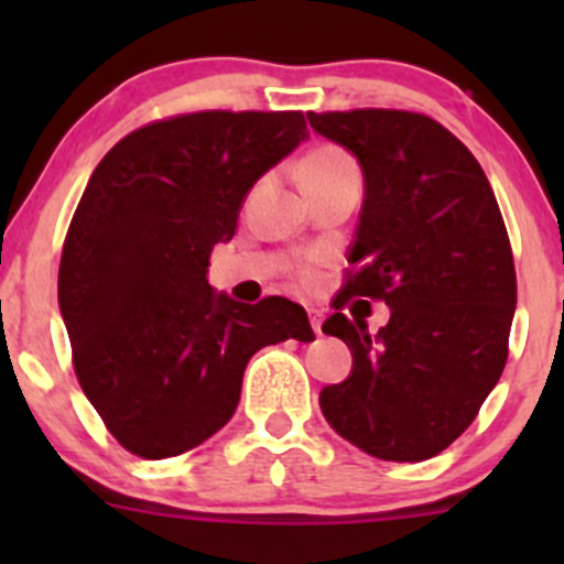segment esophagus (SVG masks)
<instances>
[{
  "label": "esophagus",
  "instance_id": "1",
  "mask_svg": "<svg viewBox=\"0 0 564 564\" xmlns=\"http://www.w3.org/2000/svg\"><path fill=\"white\" fill-rule=\"evenodd\" d=\"M308 316H311V327H314V333L316 335H322V311H316V308H308Z\"/></svg>",
  "mask_w": 564,
  "mask_h": 564
}]
</instances>
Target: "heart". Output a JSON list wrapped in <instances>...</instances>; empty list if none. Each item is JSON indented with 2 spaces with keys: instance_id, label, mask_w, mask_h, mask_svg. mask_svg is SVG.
Listing matches in <instances>:
<instances>
[{
  "instance_id": "heart-1",
  "label": "heart",
  "mask_w": 564,
  "mask_h": 564,
  "mask_svg": "<svg viewBox=\"0 0 564 564\" xmlns=\"http://www.w3.org/2000/svg\"><path fill=\"white\" fill-rule=\"evenodd\" d=\"M335 161H346V155L340 150H335V147H318V150L308 152V155L300 161V169H314V166H324V163H335ZM297 169V172H300ZM300 278H303L305 283L314 281V270L311 267H305L303 272H300Z\"/></svg>"
}]
</instances>
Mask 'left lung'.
Instances as JSON below:
<instances>
[{
    "mask_svg": "<svg viewBox=\"0 0 564 564\" xmlns=\"http://www.w3.org/2000/svg\"><path fill=\"white\" fill-rule=\"evenodd\" d=\"M366 176L346 283L322 333L351 351L346 382L318 395L327 423L382 460H425L469 429L508 362L516 267L480 163L436 119L398 108L308 111ZM382 299L375 336L339 311Z\"/></svg>",
    "mask_w": 564,
    "mask_h": 564,
    "instance_id": "left-lung-1",
    "label": "left lung"
}]
</instances>
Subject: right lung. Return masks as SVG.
<instances>
[{
	"label": "right lung",
	"instance_id": "right-lung-1",
	"mask_svg": "<svg viewBox=\"0 0 564 564\" xmlns=\"http://www.w3.org/2000/svg\"><path fill=\"white\" fill-rule=\"evenodd\" d=\"M305 135L303 111L176 113L117 141L89 176L59 311L84 395L133 456L202 445L231 420L261 346L314 340L303 305L235 303L207 283L246 193Z\"/></svg>",
	"mask_w": 564,
	"mask_h": 564
}]
</instances>
